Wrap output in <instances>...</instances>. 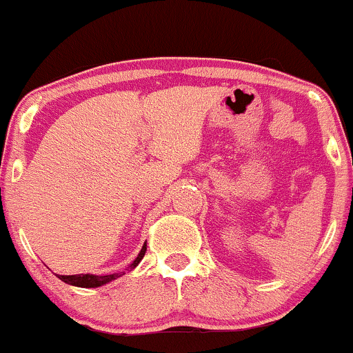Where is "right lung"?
Segmentation results:
<instances>
[{
    "mask_svg": "<svg viewBox=\"0 0 353 353\" xmlns=\"http://www.w3.org/2000/svg\"><path fill=\"white\" fill-rule=\"evenodd\" d=\"M145 254V244L143 245V249H141V252L137 254L136 261L132 262L131 265H129V269H134L139 264L141 261H143ZM128 269V270H129ZM121 275H124V272H119V274H109V275H92V274H76V275H58L63 282L70 283V285H76V287H84V289H92V287H101L104 285V283L114 281V279L121 277Z\"/></svg>",
    "mask_w": 353,
    "mask_h": 353,
    "instance_id": "right-lung-1",
    "label": "right lung"
}]
</instances>
